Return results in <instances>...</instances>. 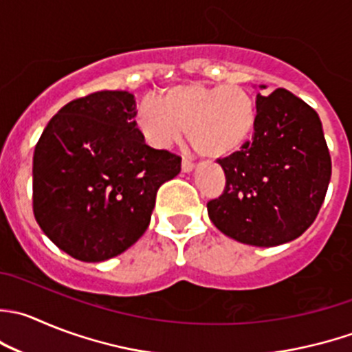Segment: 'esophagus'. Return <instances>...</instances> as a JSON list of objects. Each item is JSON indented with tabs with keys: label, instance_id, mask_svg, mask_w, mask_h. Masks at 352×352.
Wrapping results in <instances>:
<instances>
[{
	"label": "esophagus",
	"instance_id": "esophagus-1",
	"mask_svg": "<svg viewBox=\"0 0 352 352\" xmlns=\"http://www.w3.org/2000/svg\"><path fill=\"white\" fill-rule=\"evenodd\" d=\"M194 168H196V165H194V163L190 162V160H187V158L182 160V172H184V173L192 172Z\"/></svg>",
	"mask_w": 352,
	"mask_h": 352
}]
</instances>
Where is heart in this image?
I'll list each match as a JSON object with an SVG mask.
<instances>
[{"instance_id":"heart-1","label":"heart","mask_w":352,"mask_h":352,"mask_svg":"<svg viewBox=\"0 0 352 352\" xmlns=\"http://www.w3.org/2000/svg\"><path fill=\"white\" fill-rule=\"evenodd\" d=\"M258 124V104L242 85L186 82L166 87L158 100H146L135 113V125L148 144L165 149L184 131L201 156L220 160L237 153Z\"/></svg>"}]
</instances>
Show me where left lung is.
I'll return each instance as SVG.
<instances>
[{
	"label": "left lung",
	"instance_id": "8db88e82",
	"mask_svg": "<svg viewBox=\"0 0 352 352\" xmlns=\"http://www.w3.org/2000/svg\"><path fill=\"white\" fill-rule=\"evenodd\" d=\"M256 104L251 141L218 160L227 184L208 203V214L234 241L274 248L298 239L315 221L332 162L322 122L309 104L287 89L258 94Z\"/></svg>",
	"mask_w": 352,
	"mask_h": 352
}]
</instances>
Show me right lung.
<instances>
[{
  "instance_id": "right-lung-1",
  "label": "right lung",
  "mask_w": 352,
  "mask_h": 352,
  "mask_svg": "<svg viewBox=\"0 0 352 352\" xmlns=\"http://www.w3.org/2000/svg\"><path fill=\"white\" fill-rule=\"evenodd\" d=\"M127 91H98L65 104L34 149L32 208L44 234L87 263L122 254L148 228L156 192L180 156L153 149Z\"/></svg>"
}]
</instances>
